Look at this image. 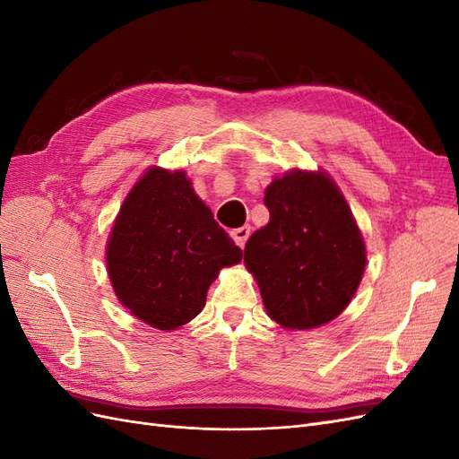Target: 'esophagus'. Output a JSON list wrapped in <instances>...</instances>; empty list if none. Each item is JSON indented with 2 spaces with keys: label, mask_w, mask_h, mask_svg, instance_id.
Listing matches in <instances>:
<instances>
[{
  "label": "esophagus",
  "mask_w": 459,
  "mask_h": 459,
  "mask_svg": "<svg viewBox=\"0 0 459 459\" xmlns=\"http://www.w3.org/2000/svg\"><path fill=\"white\" fill-rule=\"evenodd\" d=\"M248 235H251V226H243V228H238V230H231V238L235 241V245L238 247H245Z\"/></svg>",
  "instance_id": "1"
}]
</instances>
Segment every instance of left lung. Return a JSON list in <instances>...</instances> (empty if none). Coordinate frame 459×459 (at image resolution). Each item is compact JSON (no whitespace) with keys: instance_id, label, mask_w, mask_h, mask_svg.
<instances>
[{"instance_id":"left-lung-1","label":"left lung","mask_w":459,"mask_h":459,"mask_svg":"<svg viewBox=\"0 0 459 459\" xmlns=\"http://www.w3.org/2000/svg\"><path fill=\"white\" fill-rule=\"evenodd\" d=\"M270 221L245 245L266 314L289 331L333 322L354 299L366 243L342 191L322 170L293 169L264 191Z\"/></svg>"}]
</instances>
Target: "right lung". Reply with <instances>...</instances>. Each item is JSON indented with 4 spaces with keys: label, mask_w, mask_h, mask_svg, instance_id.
<instances>
[{
    "label": "right lung",
    "mask_w": 459,
    "mask_h": 459,
    "mask_svg": "<svg viewBox=\"0 0 459 459\" xmlns=\"http://www.w3.org/2000/svg\"><path fill=\"white\" fill-rule=\"evenodd\" d=\"M184 170L151 166L128 191L108 233L110 285L134 317L174 331L199 316L221 268L241 262Z\"/></svg>",
    "instance_id": "add662e5"
}]
</instances>
